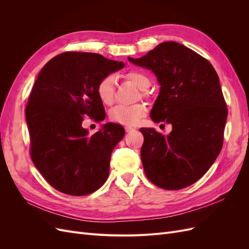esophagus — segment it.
<instances>
[{"instance_id":"1","label":"esophagus","mask_w":249,"mask_h":249,"mask_svg":"<svg viewBox=\"0 0 249 249\" xmlns=\"http://www.w3.org/2000/svg\"><path fill=\"white\" fill-rule=\"evenodd\" d=\"M124 130H125V132H126V133H130V132L134 131L133 127H132V126H130V125H126V126H124Z\"/></svg>"}]
</instances>
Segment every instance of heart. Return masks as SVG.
<instances>
[{
	"label": "heart",
	"mask_w": 249,
	"mask_h": 249,
	"mask_svg": "<svg viewBox=\"0 0 249 249\" xmlns=\"http://www.w3.org/2000/svg\"><path fill=\"white\" fill-rule=\"evenodd\" d=\"M125 79L132 82L141 91L150 86V80L144 72L140 71H131L125 74ZM96 94L100 101L107 105L113 104L115 99V79L113 76H106L100 80L96 85ZM146 108L144 105L136 104L131 106L118 105L112 108L109 112V117L116 124L124 125H134L139 123V120L145 115Z\"/></svg>",
	"instance_id": "b5f03b06"
}]
</instances>
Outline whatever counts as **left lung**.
Here are the masks:
<instances>
[{
    "mask_svg": "<svg viewBox=\"0 0 249 249\" xmlns=\"http://www.w3.org/2000/svg\"><path fill=\"white\" fill-rule=\"evenodd\" d=\"M127 59L156 74L161 87L150 118L172 125L167 136L140 129L145 175L163 189H183L205 175L222 148L228 109L219 78L207 59L176 41Z\"/></svg>",
    "mask_w": 249,
    "mask_h": 249,
    "instance_id": "obj_1",
    "label": "left lung"
}]
</instances>
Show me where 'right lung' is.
<instances>
[{"label":"right lung","mask_w":249,"mask_h":249,"mask_svg":"<svg viewBox=\"0 0 249 249\" xmlns=\"http://www.w3.org/2000/svg\"><path fill=\"white\" fill-rule=\"evenodd\" d=\"M124 66L94 53L65 52L40 71L26 107L30 154L56 190L82 196L107 180L111 154L124 129L108 123L89 136L82 123L85 116L95 122L106 117L96 85Z\"/></svg>","instance_id":"1"}]
</instances>
